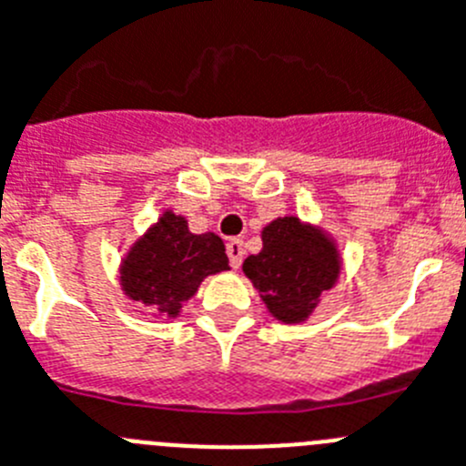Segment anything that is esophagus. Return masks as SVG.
I'll use <instances>...</instances> for the list:
<instances>
[{
	"label": "esophagus",
	"instance_id": "obj_1",
	"mask_svg": "<svg viewBox=\"0 0 466 466\" xmlns=\"http://www.w3.org/2000/svg\"><path fill=\"white\" fill-rule=\"evenodd\" d=\"M228 255H229V264H232L234 269H238L243 262V255H246V248H243V241L238 238H232L228 241Z\"/></svg>",
	"mask_w": 466,
	"mask_h": 466
}]
</instances>
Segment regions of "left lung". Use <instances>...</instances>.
Segmentation results:
<instances>
[{
	"label": "left lung",
	"mask_w": 466,
	"mask_h": 466,
	"mask_svg": "<svg viewBox=\"0 0 466 466\" xmlns=\"http://www.w3.org/2000/svg\"><path fill=\"white\" fill-rule=\"evenodd\" d=\"M341 271L337 243L322 229L285 216L262 229V250L248 255V276L264 306L280 322H304L325 290H332Z\"/></svg>",
	"instance_id": "8db88e82"
}]
</instances>
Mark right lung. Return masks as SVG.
<instances>
[{"label": "right lung", "mask_w": 466, "mask_h": 466, "mask_svg": "<svg viewBox=\"0 0 466 466\" xmlns=\"http://www.w3.org/2000/svg\"><path fill=\"white\" fill-rule=\"evenodd\" d=\"M229 269L218 234H192L187 220L165 211L148 232L134 241L120 264V288L157 316L176 318L207 276Z\"/></svg>", "instance_id": "right-lung-1"}]
</instances>
